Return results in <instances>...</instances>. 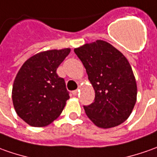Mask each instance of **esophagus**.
<instances>
[{
  "mask_svg": "<svg viewBox=\"0 0 157 157\" xmlns=\"http://www.w3.org/2000/svg\"><path fill=\"white\" fill-rule=\"evenodd\" d=\"M79 93V89H77V90H75V91H73V94L74 95H77Z\"/></svg>",
  "mask_w": 157,
  "mask_h": 157,
  "instance_id": "esophagus-1",
  "label": "esophagus"
}]
</instances>
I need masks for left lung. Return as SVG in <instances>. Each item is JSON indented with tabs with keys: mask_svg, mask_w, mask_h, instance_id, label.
Instances as JSON below:
<instances>
[{
	"mask_svg": "<svg viewBox=\"0 0 157 157\" xmlns=\"http://www.w3.org/2000/svg\"><path fill=\"white\" fill-rule=\"evenodd\" d=\"M82 62L88 81L95 93L94 102L84 105L89 119L96 126H118L130 117L137 101L136 79L127 58L104 40L75 48Z\"/></svg>",
	"mask_w": 157,
	"mask_h": 157,
	"instance_id": "obj_1",
	"label": "left lung"
}]
</instances>
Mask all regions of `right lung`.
Masks as SVG:
<instances>
[{
	"label": "right lung",
	"instance_id": "right-lung-1",
	"mask_svg": "<svg viewBox=\"0 0 157 157\" xmlns=\"http://www.w3.org/2000/svg\"><path fill=\"white\" fill-rule=\"evenodd\" d=\"M70 48L49 50L29 57L16 75L12 100L16 113L33 127H44L62 113L70 95L56 69Z\"/></svg>",
	"mask_w": 157,
	"mask_h": 157
}]
</instances>
